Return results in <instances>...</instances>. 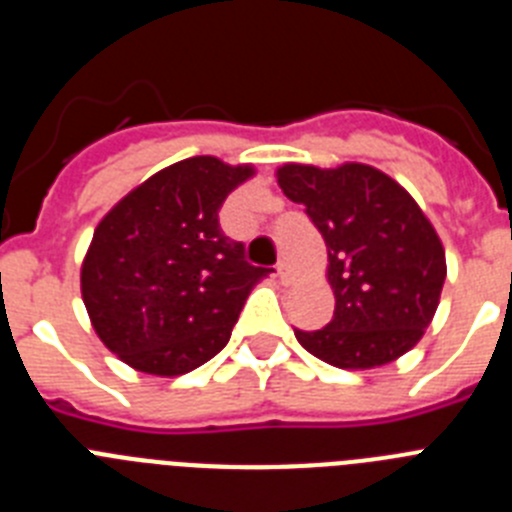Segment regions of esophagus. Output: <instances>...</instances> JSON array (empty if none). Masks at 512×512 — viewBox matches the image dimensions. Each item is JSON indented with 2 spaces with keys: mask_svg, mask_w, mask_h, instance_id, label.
Segmentation results:
<instances>
[{
  "mask_svg": "<svg viewBox=\"0 0 512 512\" xmlns=\"http://www.w3.org/2000/svg\"><path fill=\"white\" fill-rule=\"evenodd\" d=\"M277 279L282 284H289V269H287V264H284V261H279V264H277Z\"/></svg>",
  "mask_w": 512,
  "mask_h": 512,
  "instance_id": "esophagus-1",
  "label": "esophagus"
}]
</instances>
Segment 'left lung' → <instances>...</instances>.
Instances as JSON below:
<instances>
[{
    "label": "left lung",
    "mask_w": 512,
    "mask_h": 512,
    "mask_svg": "<svg viewBox=\"0 0 512 512\" xmlns=\"http://www.w3.org/2000/svg\"><path fill=\"white\" fill-rule=\"evenodd\" d=\"M282 192L323 235L333 320L295 330L305 351L338 369H374L408 354L436 315L446 251L408 189L369 164H284Z\"/></svg>",
    "instance_id": "8db88e82"
}]
</instances>
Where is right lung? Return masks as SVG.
<instances>
[{
	"instance_id": "add662e5",
	"label": "right lung",
	"mask_w": 512,
	"mask_h": 512,
	"mask_svg": "<svg viewBox=\"0 0 512 512\" xmlns=\"http://www.w3.org/2000/svg\"><path fill=\"white\" fill-rule=\"evenodd\" d=\"M256 174L215 156L156 171L99 220L81 297L99 341L135 372L179 377L223 351L266 269L220 230L225 197Z\"/></svg>"
}]
</instances>
